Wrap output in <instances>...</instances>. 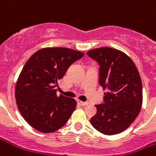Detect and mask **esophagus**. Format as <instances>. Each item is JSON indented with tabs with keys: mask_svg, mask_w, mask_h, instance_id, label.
I'll use <instances>...</instances> for the list:
<instances>
[{
	"mask_svg": "<svg viewBox=\"0 0 156 156\" xmlns=\"http://www.w3.org/2000/svg\"><path fill=\"white\" fill-rule=\"evenodd\" d=\"M78 101V103L80 105H82V106H86V105H88V102H83V101H81V100H77Z\"/></svg>",
	"mask_w": 156,
	"mask_h": 156,
	"instance_id": "34e87169",
	"label": "esophagus"
}]
</instances>
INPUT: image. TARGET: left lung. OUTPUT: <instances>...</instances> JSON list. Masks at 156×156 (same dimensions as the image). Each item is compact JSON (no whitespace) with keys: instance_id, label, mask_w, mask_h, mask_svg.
Segmentation results:
<instances>
[{"instance_id":"8db88e82","label":"left lung","mask_w":156,"mask_h":156,"mask_svg":"<svg viewBox=\"0 0 156 156\" xmlns=\"http://www.w3.org/2000/svg\"><path fill=\"white\" fill-rule=\"evenodd\" d=\"M99 65L98 83L106 89L104 103L96 105L92 125L102 134H119L130 125L140 111L142 83L136 66L129 57L111 48L87 52Z\"/></svg>"}]
</instances>
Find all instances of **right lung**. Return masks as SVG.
<instances>
[{
    "label": "right lung",
    "mask_w": 156,
    "mask_h": 156,
    "mask_svg": "<svg viewBox=\"0 0 156 156\" xmlns=\"http://www.w3.org/2000/svg\"><path fill=\"white\" fill-rule=\"evenodd\" d=\"M84 56L66 48H47L36 51L22 68L16 85V100L22 117L42 133L58 130L68 122L77 103L57 96L58 82L74 62Z\"/></svg>",
    "instance_id": "obj_1"
}]
</instances>
